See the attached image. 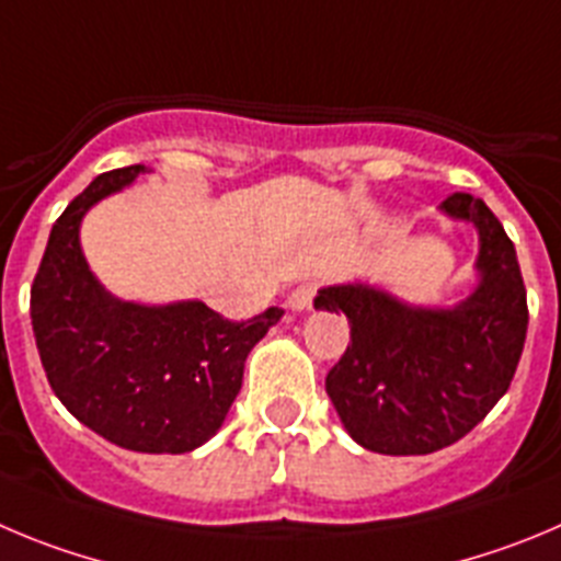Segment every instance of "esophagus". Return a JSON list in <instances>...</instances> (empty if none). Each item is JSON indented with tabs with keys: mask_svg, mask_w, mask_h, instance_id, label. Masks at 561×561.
Wrapping results in <instances>:
<instances>
[{
	"mask_svg": "<svg viewBox=\"0 0 561 561\" xmlns=\"http://www.w3.org/2000/svg\"><path fill=\"white\" fill-rule=\"evenodd\" d=\"M316 290H318L316 282H301V285H298L296 290L287 296V307H290V310H296V312L310 310L312 298H316Z\"/></svg>",
	"mask_w": 561,
	"mask_h": 561,
	"instance_id": "esophagus-1",
	"label": "esophagus"
}]
</instances>
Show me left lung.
<instances>
[{
	"label": "left lung",
	"instance_id": "obj_1",
	"mask_svg": "<svg viewBox=\"0 0 561 561\" xmlns=\"http://www.w3.org/2000/svg\"><path fill=\"white\" fill-rule=\"evenodd\" d=\"M439 209L479 234V285L459 305L415 307L365 282L316 296V310L352 323V343L327 376L329 399L359 446L390 457L462 439L510 390L526 343V287L493 209L470 193H451Z\"/></svg>",
	"mask_w": 561,
	"mask_h": 561
}]
</instances>
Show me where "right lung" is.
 I'll use <instances>...</instances> for the list:
<instances>
[{"instance_id": "add662e5", "label": "right lung", "mask_w": 561, "mask_h": 561, "mask_svg": "<svg viewBox=\"0 0 561 561\" xmlns=\"http://www.w3.org/2000/svg\"><path fill=\"white\" fill-rule=\"evenodd\" d=\"M144 165L96 176L51 227L30 290L46 379L71 415L127 451L187 454L221 428L249 352L285 312L224 321L204 301L138 305L104 290L88 268L80 224Z\"/></svg>"}]
</instances>
